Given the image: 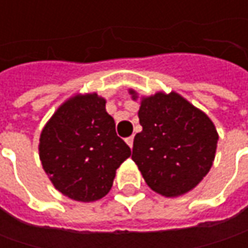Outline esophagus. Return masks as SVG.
<instances>
[{"label":"esophagus","mask_w":248,"mask_h":248,"mask_svg":"<svg viewBox=\"0 0 248 248\" xmlns=\"http://www.w3.org/2000/svg\"><path fill=\"white\" fill-rule=\"evenodd\" d=\"M125 142H127V145H128L129 148L132 149V146H134V137H129V138L125 139Z\"/></svg>","instance_id":"obj_1"}]
</instances>
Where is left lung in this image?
I'll use <instances>...</instances> for the list:
<instances>
[{"label":"left lung","instance_id":"1","mask_svg":"<svg viewBox=\"0 0 248 248\" xmlns=\"http://www.w3.org/2000/svg\"><path fill=\"white\" fill-rule=\"evenodd\" d=\"M129 93L138 98L134 90ZM138 117L142 131L134 138L132 160L149 187L176 197L199 185L213 166L218 142L210 117L176 92L142 98Z\"/></svg>","mask_w":248,"mask_h":248}]
</instances>
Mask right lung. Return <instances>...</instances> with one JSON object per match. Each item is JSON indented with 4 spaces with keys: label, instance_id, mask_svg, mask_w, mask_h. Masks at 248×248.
<instances>
[{
    "label": "right lung",
    "instance_id": "obj_1",
    "mask_svg": "<svg viewBox=\"0 0 248 248\" xmlns=\"http://www.w3.org/2000/svg\"><path fill=\"white\" fill-rule=\"evenodd\" d=\"M38 150L53 186L84 203L108 195L116 170L131 156L98 93L66 100L43 128Z\"/></svg>",
    "mask_w": 248,
    "mask_h": 248
}]
</instances>
